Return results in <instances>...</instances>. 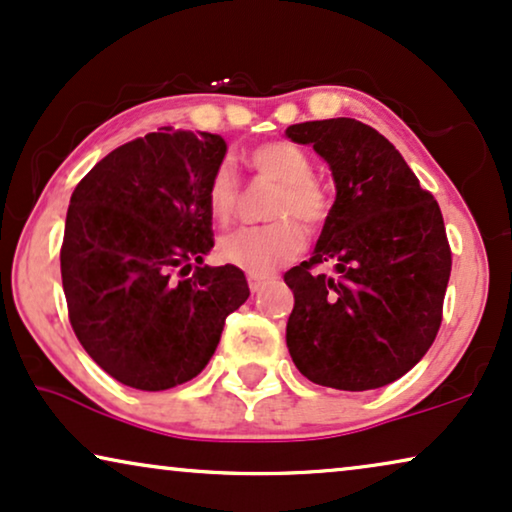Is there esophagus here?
I'll return each mask as SVG.
<instances>
[{"label": "esophagus", "mask_w": 512, "mask_h": 512, "mask_svg": "<svg viewBox=\"0 0 512 512\" xmlns=\"http://www.w3.org/2000/svg\"><path fill=\"white\" fill-rule=\"evenodd\" d=\"M268 284V277H258V275H249V289L258 293L263 289V286Z\"/></svg>", "instance_id": "34e87169"}]
</instances>
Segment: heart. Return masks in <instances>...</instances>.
I'll return each instance as SVG.
<instances>
[{
    "instance_id": "heart-1",
    "label": "heart",
    "mask_w": 512,
    "mask_h": 512,
    "mask_svg": "<svg viewBox=\"0 0 512 512\" xmlns=\"http://www.w3.org/2000/svg\"><path fill=\"white\" fill-rule=\"evenodd\" d=\"M249 165L261 177L277 181L279 191L268 207V216L275 219L268 226L242 228L223 237L219 256L228 265H235L249 275H270L279 265L289 263L305 247V230L319 228L328 216V198L321 184L314 179V165L307 153L286 139L258 144L249 151ZM240 179L228 160L214 167L207 181L209 214L219 223H230L240 207ZM301 222L298 224L297 221Z\"/></svg>"
}]
</instances>
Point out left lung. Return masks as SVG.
I'll return each instance as SVG.
<instances>
[{"instance_id": "1", "label": "left lung", "mask_w": 512, "mask_h": 512, "mask_svg": "<svg viewBox=\"0 0 512 512\" xmlns=\"http://www.w3.org/2000/svg\"><path fill=\"white\" fill-rule=\"evenodd\" d=\"M331 165L335 202L293 291L286 347L307 380L366 391L398 380L436 340L452 251L438 202L396 146L354 118L289 125ZM331 264L333 276L313 270Z\"/></svg>"}]
</instances>
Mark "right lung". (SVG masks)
Segmentation results:
<instances>
[{"instance_id":"right-lung-1","label":"right lung","mask_w":512,"mask_h":512,"mask_svg":"<svg viewBox=\"0 0 512 512\" xmlns=\"http://www.w3.org/2000/svg\"><path fill=\"white\" fill-rule=\"evenodd\" d=\"M223 156L219 135L158 128L104 156L69 200V324L90 359L132 389L193 380L249 298L240 268L202 265L214 247L205 191Z\"/></svg>"}]
</instances>
